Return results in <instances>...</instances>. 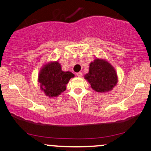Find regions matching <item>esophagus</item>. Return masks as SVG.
Masks as SVG:
<instances>
[{
  "mask_svg": "<svg viewBox=\"0 0 151 151\" xmlns=\"http://www.w3.org/2000/svg\"><path fill=\"white\" fill-rule=\"evenodd\" d=\"M76 75H77V77H82V73H81V72H77V73L76 74Z\"/></svg>",
  "mask_w": 151,
  "mask_h": 151,
  "instance_id": "1",
  "label": "esophagus"
}]
</instances>
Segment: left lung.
Returning a JSON list of instances; mask_svg holds the SVG:
<instances>
[{
    "mask_svg": "<svg viewBox=\"0 0 151 151\" xmlns=\"http://www.w3.org/2000/svg\"><path fill=\"white\" fill-rule=\"evenodd\" d=\"M84 79L97 92H106L117 84L118 76L114 67L106 60L96 58L89 65Z\"/></svg>",
    "mask_w": 151,
    "mask_h": 151,
    "instance_id": "obj_1",
    "label": "left lung"
}]
</instances>
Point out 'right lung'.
Here are the masks:
<instances>
[{"mask_svg": "<svg viewBox=\"0 0 151 151\" xmlns=\"http://www.w3.org/2000/svg\"><path fill=\"white\" fill-rule=\"evenodd\" d=\"M74 74L71 72L62 70L61 65L58 61L45 64L38 74V82L40 89L50 98L58 97L66 90L67 83Z\"/></svg>", "mask_w": 151, "mask_h": 151, "instance_id": "add662e5", "label": "right lung"}]
</instances>
